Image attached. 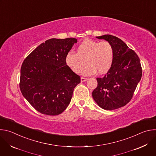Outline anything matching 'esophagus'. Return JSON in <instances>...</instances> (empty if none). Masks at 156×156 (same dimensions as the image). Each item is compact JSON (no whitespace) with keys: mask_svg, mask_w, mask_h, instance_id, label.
<instances>
[{"mask_svg":"<svg viewBox=\"0 0 156 156\" xmlns=\"http://www.w3.org/2000/svg\"><path fill=\"white\" fill-rule=\"evenodd\" d=\"M87 80V78H84V77H81V82H84V81H86Z\"/></svg>","mask_w":156,"mask_h":156,"instance_id":"esophagus-1","label":"esophagus"}]
</instances>
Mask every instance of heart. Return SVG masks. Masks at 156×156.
<instances>
[{
	"instance_id": "1",
	"label": "heart",
	"mask_w": 156,
	"mask_h": 156,
	"mask_svg": "<svg viewBox=\"0 0 156 156\" xmlns=\"http://www.w3.org/2000/svg\"><path fill=\"white\" fill-rule=\"evenodd\" d=\"M114 50L107 41L101 42L85 39L76 48V54L69 52L65 58V63L74 73H78L84 65L81 73L84 75H92L96 72L103 75L108 72L112 65Z\"/></svg>"
}]
</instances>
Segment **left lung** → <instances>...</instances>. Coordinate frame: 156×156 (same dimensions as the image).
<instances>
[{"label": "left lung", "instance_id": "8db88e82", "mask_svg": "<svg viewBox=\"0 0 156 156\" xmlns=\"http://www.w3.org/2000/svg\"><path fill=\"white\" fill-rule=\"evenodd\" d=\"M96 37L111 43L114 58L106 75L96 78L98 86L92 96L99 107L112 110L125 106L131 101L141 78L142 68L136 53L122 40L110 34Z\"/></svg>", "mask_w": 156, "mask_h": 156}]
</instances>
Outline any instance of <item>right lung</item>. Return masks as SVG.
<instances>
[{
  "label": "right lung",
  "mask_w": 156,
  "mask_h": 156,
  "mask_svg": "<svg viewBox=\"0 0 156 156\" xmlns=\"http://www.w3.org/2000/svg\"><path fill=\"white\" fill-rule=\"evenodd\" d=\"M75 38L48 39L24 60L20 70V89L39 112L57 115L69 105L80 76L65 63Z\"/></svg>",
  "instance_id": "right-lung-1"
}]
</instances>
